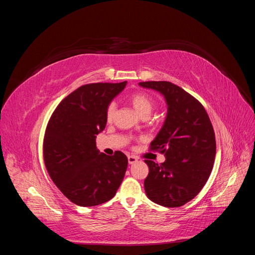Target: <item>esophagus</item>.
<instances>
[{"label":"esophagus","mask_w":255,"mask_h":255,"mask_svg":"<svg viewBox=\"0 0 255 255\" xmlns=\"http://www.w3.org/2000/svg\"><path fill=\"white\" fill-rule=\"evenodd\" d=\"M128 164L129 165H133V164H136L138 161V158L134 155H128Z\"/></svg>","instance_id":"esophagus-1"}]
</instances>
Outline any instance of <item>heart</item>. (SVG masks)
<instances>
[{"label":"heart","instance_id":"b5f03b06","mask_svg":"<svg viewBox=\"0 0 255 255\" xmlns=\"http://www.w3.org/2000/svg\"><path fill=\"white\" fill-rule=\"evenodd\" d=\"M128 101L134 107L136 113L142 118H148L155 106L154 100L149 96L144 94V92H135L128 97ZM116 113V104L110 103L106 107V120L112 121L115 117Z\"/></svg>","mask_w":255,"mask_h":255}]
</instances>
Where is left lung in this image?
Returning a JSON list of instances; mask_svg holds the SVG:
<instances>
[{"label":"left lung","instance_id":"left-lung-1","mask_svg":"<svg viewBox=\"0 0 255 255\" xmlns=\"http://www.w3.org/2000/svg\"><path fill=\"white\" fill-rule=\"evenodd\" d=\"M139 86L160 92L168 105L164 126L150 144L166 160H144L149 166L145 194L159 205L182 206L201 191L211 175L216 155L212 122L196 98L170 82H141Z\"/></svg>","mask_w":255,"mask_h":255}]
</instances>
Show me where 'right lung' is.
<instances>
[{"label": "right lung", "instance_id": "1", "mask_svg": "<svg viewBox=\"0 0 255 255\" xmlns=\"http://www.w3.org/2000/svg\"><path fill=\"white\" fill-rule=\"evenodd\" d=\"M126 85H83L58 104L48 122L43 138L45 168L58 189L76 205L107 202L125 177L126 154H100L96 137L105 128L107 105Z\"/></svg>", "mask_w": 255, "mask_h": 255}]
</instances>
